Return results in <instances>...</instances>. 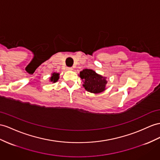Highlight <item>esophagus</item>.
Masks as SVG:
<instances>
[{"instance_id": "esophagus-1", "label": "esophagus", "mask_w": 160, "mask_h": 160, "mask_svg": "<svg viewBox=\"0 0 160 160\" xmlns=\"http://www.w3.org/2000/svg\"><path fill=\"white\" fill-rule=\"evenodd\" d=\"M66 69H67V70H72L73 68H70V67H69V68H67Z\"/></svg>"}]
</instances>
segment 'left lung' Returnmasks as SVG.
<instances>
[{
    "instance_id": "8db88e82",
    "label": "left lung",
    "mask_w": 160,
    "mask_h": 160,
    "mask_svg": "<svg viewBox=\"0 0 160 160\" xmlns=\"http://www.w3.org/2000/svg\"><path fill=\"white\" fill-rule=\"evenodd\" d=\"M83 82L85 90L92 93H100L105 90L108 81L106 78L98 74L91 69H84L80 72L79 76Z\"/></svg>"
}]
</instances>
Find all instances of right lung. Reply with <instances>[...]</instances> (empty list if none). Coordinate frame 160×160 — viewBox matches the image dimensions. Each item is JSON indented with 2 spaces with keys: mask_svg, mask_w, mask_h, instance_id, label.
I'll return each mask as SVG.
<instances>
[{
  "mask_svg": "<svg viewBox=\"0 0 160 160\" xmlns=\"http://www.w3.org/2000/svg\"><path fill=\"white\" fill-rule=\"evenodd\" d=\"M59 78V73H52L51 74V77L50 78V81L52 82V83H55Z\"/></svg>",
  "mask_w": 160,
  "mask_h": 160,
  "instance_id": "1",
  "label": "right lung"
}]
</instances>
